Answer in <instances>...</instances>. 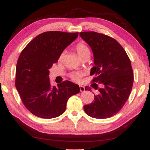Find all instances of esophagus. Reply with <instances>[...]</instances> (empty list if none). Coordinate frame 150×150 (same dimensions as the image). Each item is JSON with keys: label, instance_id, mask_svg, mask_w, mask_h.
<instances>
[{"label": "esophagus", "instance_id": "obj_1", "mask_svg": "<svg viewBox=\"0 0 150 150\" xmlns=\"http://www.w3.org/2000/svg\"><path fill=\"white\" fill-rule=\"evenodd\" d=\"M80 90L81 92L85 91V87L82 86H80Z\"/></svg>", "mask_w": 150, "mask_h": 150}]
</instances>
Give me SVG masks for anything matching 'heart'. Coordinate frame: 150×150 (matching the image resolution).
Segmentation results:
<instances>
[{
  "label": "heart",
  "mask_w": 150,
  "mask_h": 150,
  "mask_svg": "<svg viewBox=\"0 0 150 150\" xmlns=\"http://www.w3.org/2000/svg\"><path fill=\"white\" fill-rule=\"evenodd\" d=\"M76 52H77L78 57L80 59L82 58L85 55H86L87 54H90V50L89 49V47H87L86 44L82 43V42L77 44V46L76 47ZM63 55H64V52L61 53L60 57H59V60H61L62 59ZM81 76H82V74H81V72H72V74H70V77L72 80L77 81L78 82V81H80Z\"/></svg>",
  "instance_id": "heart-1"
}]
</instances>
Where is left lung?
<instances>
[{
  "label": "left lung",
  "mask_w": 150,
  "mask_h": 150,
  "mask_svg": "<svg viewBox=\"0 0 150 150\" xmlns=\"http://www.w3.org/2000/svg\"><path fill=\"white\" fill-rule=\"evenodd\" d=\"M81 38L92 50L95 66L90 75L93 81L102 84L99 94L92 103L83 106L90 117L105 119L120 111L127 100L133 84L131 61L123 47L110 36L96 32L80 33ZM97 85L94 88H97ZM86 90L91 88L86 87Z\"/></svg>",
  "instance_id": "8db88e82"
}]
</instances>
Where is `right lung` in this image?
Masks as SVG:
<instances>
[{
    "label": "right lung",
    "instance_id": "obj_1",
    "mask_svg": "<svg viewBox=\"0 0 150 150\" xmlns=\"http://www.w3.org/2000/svg\"><path fill=\"white\" fill-rule=\"evenodd\" d=\"M78 33L49 31L38 35L22 51L16 65V87L23 103L33 114L52 119L63 114L67 100L80 92V87L64 81L52 87L50 69L57 63Z\"/></svg>",
    "mask_w": 150,
    "mask_h": 150
}]
</instances>
